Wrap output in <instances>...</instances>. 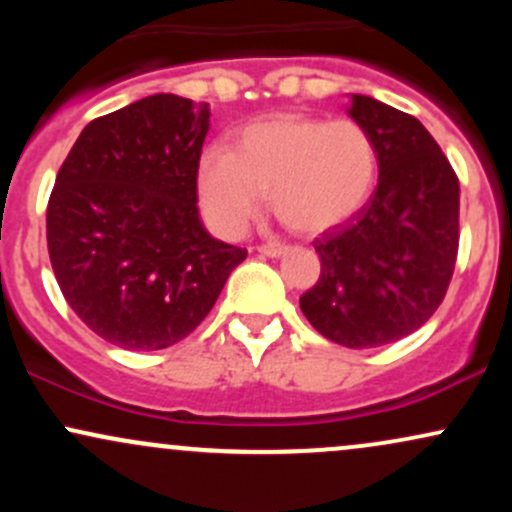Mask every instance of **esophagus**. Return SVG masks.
<instances>
[{"label": "esophagus", "instance_id": "34e87169", "mask_svg": "<svg viewBox=\"0 0 512 512\" xmlns=\"http://www.w3.org/2000/svg\"><path fill=\"white\" fill-rule=\"evenodd\" d=\"M257 250H260L262 255H267V257H281L286 250H289V245H284V243H264Z\"/></svg>", "mask_w": 512, "mask_h": 512}]
</instances>
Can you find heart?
I'll use <instances>...</instances> for the list:
<instances>
[{
  "instance_id": "obj_1",
  "label": "heart",
  "mask_w": 512,
  "mask_h": 512,
  "mask_svg": "<svg viewBox=\"0 0 512 512\" xmlns=\"http://www.w3.org/2000/svg\"><path fill=\"white\" fill-rule=\"evenodd\" d=\"M378 149L354 120L281 115L240 132L236 149L199 161V199L216 228L238 236L269 192L274 214L298 233L339 226L368 202Z\"/></svg>"
}]
</instances>
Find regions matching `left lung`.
<instances>
[{"mask_svg":"<svg viewBox=\"0 0 512 512\" xmlns=\"http://www.w3.org/2000/svg\"><path fill=\"white\" fill-rule=\"evenodd\" d=\"M349 115L378 149V187L315 238L322 269L301 310L330 342L373 349L416 332L443 303L460 243V182L416 117L361 93Z\"/></svg>","mask_w":512,"mask_h":512,"instance_id":"left-lung-1","label":"left lung"}]
</instances>
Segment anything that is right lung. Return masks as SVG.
Returning a JSON list of instances; mask_svg holds the SVG:
<instances>
[{"instance_id": "add662e5", "label": "right lung", "mask_w": 512, "mask_h": 512, "mask_svg": "<svg viewBox=\"0 0 512 512\" xmlns=\"http://www.w3.org/2000/svg\"><path fill=\"white\" fill-rule=\"evenodd\" d=\"M209 105L156 93L88 122L57 173L48 250L57 284L105 342L158 351L185 339L248 250L199 221Z\"/></svg>"}]
</instances>
